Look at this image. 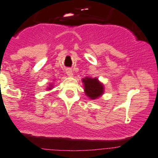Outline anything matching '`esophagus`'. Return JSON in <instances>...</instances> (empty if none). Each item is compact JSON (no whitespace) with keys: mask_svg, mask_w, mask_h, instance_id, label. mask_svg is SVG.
<instances>
[{"mask_svg":"<svg viewBox=\"0 0 158 158\" xmlns=\"http://www.w3.org/2000/svg\"><path fill=\"white\" fill-rule=\"evenodd\" d=\"M66 73H67V75L68 76V77H72L73 76V71H72L71 70H70V69H68V70H67V71H66Z\"/></svg>","mask_w":158,"mask_h":158,"instance_id":"34e87169","label":"esophagus"}]
</instances>
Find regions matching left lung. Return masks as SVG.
<instances>
[{"label":"left lung","instance_id":"8db88e82","mask_svg":"<svg viewBox=\"0 0 158 158\" xmlns=\"http://www.w3.org/2000/svg\"><path fill=\"white\" fill-rule=\"evenodd\" d=\"M82 82L84 83L85 93L90 99H97L104 93V85L97 78L85 77L82 79Z\"/></svg>","mask_w":158,"mask_h":158}]
</instances>
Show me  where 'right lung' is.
<instances>
[{
    "mask_svg": "<svg viewBox=\"0 0 158 158\" xmlns=\"http://www.w3.org/2000/svg\"><path fill=\"white\" fill-rule=\"evenodd\" d=\"M52 87H53V86H52V85H50V87H49V88H48V90H51Z\"/></svg>",
    "mask_w": 158,
    "mask_h": 158,
    "instance_id": "obj_1",
    "label": "right lung"
}]
</instances>
